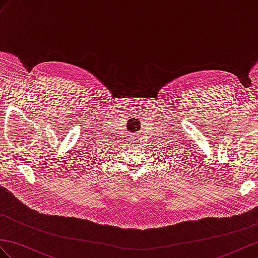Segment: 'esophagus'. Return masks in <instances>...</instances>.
I'll return each mask as SVG.
<instances>
[{"mask_svg": "<svg viewBox=\"0 0 258 258\" xmlns=\"http://www.w3.org/2000/svg\"><path fill=\"white\" fill-rule=\"evenodd\" d=\"M131 142H132V144H133V145H138V137L135 136V135L132 136Z\"/></svg>", "mask_w": 258, "mask_h": 258, "instance_id": "1", "label": "esophagus"}]
</instances>
